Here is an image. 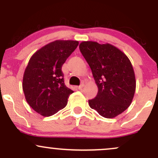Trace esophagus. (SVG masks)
Returning a JSON list of instances; mask_svg holds the SVG:
<instances>
[{"instance_id":"34e87169","label":"esophagus","mask_w":158,"mask_h":158,"mask_svg":"<svg viewBox=\"0 0 158 158\" xmlns=\"http://www.w3.org/2000/svg\"><path fill=\"white\" fill-rule=\"evenodd\" d=\"M84 83H81V84L80 85H79V86H77V88H78V89H79V90H81V88H83V87H84Z\"/></svg>"}]
</instances>
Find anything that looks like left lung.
Instances as JSON below:
<instances>
[{
  "label": "left lung",
  "instance_id": "8db88e82",
  "mask_svg": "<svg viewBox=\"0 0 158 158\" xmlns=\"http://www.w3.org/2000/svg\"><path fill=\"white\" fill-rule=\"evenodd\" d=\"M79 50L98 87L97 97L88 100L90 107L106 118L122 114L131 105L136 89L135 71L129 59L108 43L82 41Z\"/></svg>",
  "mask_w": 158,
  "mask_h": 158
}]
</instances>
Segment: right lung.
<instances>
[{
	"label": "right lung",
	"instance_id": "add662e5",
	"mask_svg": "<svg viewBox=\"0 0 158 158\" xmlns=\"http://www.w3.org/2000/svg\"><path fill=\"white\" fill-rule=\"evenodd\" d=\"M79 44L72 40H56L30 58L23 77V90L30 106L50 117L64 108L73 91L64 84L62 65Z\"/></svg>",
	"mask_w": 158,
	"mask_h": 158
}]
</instances>
